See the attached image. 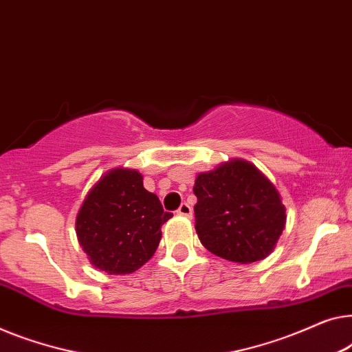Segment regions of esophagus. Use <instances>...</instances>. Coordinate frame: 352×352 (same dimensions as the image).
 Segmentation results:
<instances>
[{"label": "esophagus", "mask_w": 352, "mask_h": 352, "mask_svg": "<svg viewBox=\"0 0 352 352\" xmlns=\"http://www.w3.org/2000/svg\"><path fill=\"white\" fill-rule=\"evenodd\" d=\"M192 206L188 205V203H182V205L177 208V214L179 216H184V217H192Z\"/></svg>", "instance_id": "1"}]
</instances>
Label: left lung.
<instances>
[{
    "instance_id": "obj_1",
    "label": "left lung",
    "mask_w": 352,
    "mask_h": 352,
    "mask_svg": "<svg viewBox=\"0 0 352 352\" xmlns=\"http://www.w3.org/2000/svg\"><path fill=\"white\" fill-rule=\"evenodd\" d=\"M195 230L203 246L236 263H252L274 251L286 227V206L272 181L251 162L232 159L198 173Z\"/></svg>"
}]
</instances>
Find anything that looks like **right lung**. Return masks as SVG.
Instances as JSON below:
<instances>
[{"instance_id":"add662e5","label":"right lung","mask_w":352,"mask_h":352,"mask_svg":"<svg viewBox=\"0 0 352 352\" xmlns=\"http://www.w3.org/2000/svg\"><path fill=\"white\" fill-rule=\"evenodd\" d=\"M131 168H113L91 186L76 214V235L95 268L129 274L154 256L171 219Z\"/></svg>"}]
</instances>
